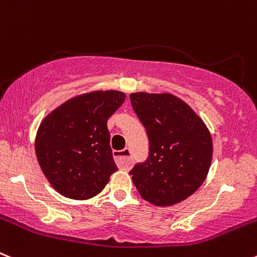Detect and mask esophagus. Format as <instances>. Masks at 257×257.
Returning a JSON list of instances; mask_svg holds the SVG:
<instances>
[{"mask_svg":"<svg viewBox=\"0 0 257 257\" xmlns=\"http://www.w3.org/2000/svg\"><path fill=\"white\" fill-rule=\"evenodd\" d=\"M113 157H114L115 163H117L121 169H128L133 163V158H131V151L128 148H124L122 151L113 152Z\"/></svg>","mask_w":257,"mask_h":257,"instance_id":"1","label":"esophagus"}]
</instances>
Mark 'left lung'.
Wrapping results in <instances>:
<instances>
[{
	"instance_id": "8db88e82",
	"label": "left lung",
	"mask_w": 257,
	"mask_h": 257,
	"mask_svg": "<svg viewBox=\"0 0 257 257\" xmlns=\"http://www.w3.org/2000/svg\"><path fill=\"white\" fill-rule=\"evenodd\" d=\"M133 108L149 139L147 162L130 174L140 196L160 207L187 199L206 180L212 138L202 118L170 92H133Z\"/></svg>"
}]
</instances>
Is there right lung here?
Wrapping results in <instances>:
<instances>
[{
  "instance_id": "1",
  "label": "right lung",
  "mask_w": 257,
  "mask_h": 257,
  "mask_svg": "<svg viewBox=\"0 0 257 257\" xmlns=\"http://www.w3.org/2000/svg\"><path fill=\"white\" fill-rule=\"evenodd\" d=\"M124 99V92L117 90L85 92L68 99L42 119L36 134V156L61 196L92 198L118 170L106 122Z\"/></svg>"
}]
</instances>
